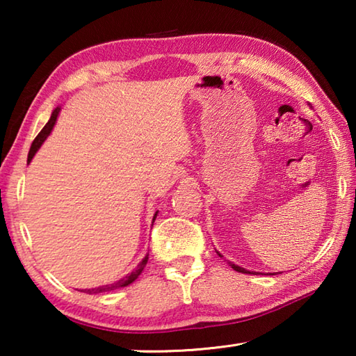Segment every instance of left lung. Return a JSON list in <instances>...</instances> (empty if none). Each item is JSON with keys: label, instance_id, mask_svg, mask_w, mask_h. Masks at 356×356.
<instances>
[{"label": "left lung", "instance_id": "1", "mask_svg": "<svg viewBox=\"0 0 356 356\" xmlns=\"http://www.w3.org/2000/svg\"><path fill=\"white\" fill-rule=\"evenodd\" d=\"M216 252H218V251H216ZM218 256H220V257H222V256L220 254V252H218ZM229 265H231V267H232L234 270H236V272H240V273H251V272H250V270H245L243 267H238V265H236V264H232V262H229Z\"/></svg>", "mask_w": 356, "mask_h": 356}]
</instances>
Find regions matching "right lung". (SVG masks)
I'll return each instance as SVG.
<instances>
[{
	"label": "right lung",
	"instance_id": "right-lung-1",
	"mask_svg": "<svg viewBox=\"0 0 356 356\" xmlns=\"http://www.w3.org/2000/svg\"><path fill=\"white\" fill-rule=\"evenodd\" d=\"M59 111H61V106H56L55 110H53V113H51L50 120H48V122L45 124V127L40 130V134L35 136V140L33 141L31 149H29V154H28V163H31V160H33V156L35 155V152H38V150L40 149V146H42V144H44V141L47 140V138L50 136L51 130H53V127H55V124H56V119L59 116ZM156 213H159V212H155L154 220H152V225H154V221L156 218ZM147 259H149V254L144 256V259H143L140 264H138V267L134 270V272L129 273L127 276H124L122 280H119L116 282H111V284L94 287V289H81V292H86V293H102V292L116 291V289H120V287H125V286L131 284V282H134L138 278V276L143 273V270H144V267H146V264H147Z\"/></svg>",
	"mask_w": 356,
	"mask_h": 356
}]
</instances>
